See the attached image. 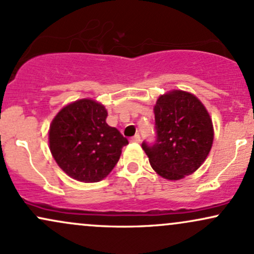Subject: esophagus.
<instances>
[{
    "label": "esophagus",
    "instance_id": "esophagus-1",
    "mask_svg": "<svg viewBox=\"0 0 254 254\" xmlns=\"http://www.w3.org/2000/svg\"><path fill=\"white\" fill-rule=\"evenodd\" d=\"M131 142H136V143H138V142H141V136L137 133V135H135L132 138H131Z\"/></svg>",
    "mask_w": 254,
    "mask_h": 254
}]
</instances>
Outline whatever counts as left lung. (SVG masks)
<instances>
[{
    "mask_svg": "<svg viewBox=\"0 0 254 254\" xmlns=\"http://www.w3.org/2000/svg\"><path fill=\"white\" fill-rule=\"evenodd\" d=\"M156 139L142 148L159 176L179 180L205 161L214 141L208 111L193 94L172 90L160 95L154 106Z\"/></svg>",
    "mask_w": 254,
    "mask_h": 254,
    "instance_id": "left-lung-1",
    "label": "left lung"
}]
</instances>
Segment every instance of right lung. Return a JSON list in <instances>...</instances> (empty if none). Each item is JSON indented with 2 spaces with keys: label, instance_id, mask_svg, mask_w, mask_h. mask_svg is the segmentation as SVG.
Segmentation results:
<instances>
[{
  "label": "right lung",
  "instance_id": "obj_1",
  "mask_svg": "<svg viewBox=\"0 0 254 254\" xmlns=\"http://www.w3.org/2000/svg\"><path fill=\"white\" fill-rule=\"evenodd\" d=\"M107 111L92 99L66 105L54 118L49 131L50 150L57 165L82 183H97L117 165L129 142L106 123Z\"/></svg>",
  "mask_w": 254,
  "mask_h": 254
}]
</instances>
